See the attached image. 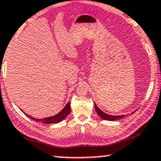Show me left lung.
<instances>
[{
    "label": "left lung",
    "instance_id": "8db88e82",
    "mask_svg": "<svg viewBox=\"0 0 161 161\" xmlns=\"http://www.w3.org/2000/svg\"><path fill=\"white\" fill-rule=\"evenodd\" d=\"M95 105V110L97 111V114H98L99 117H100L102 119H105V120H108V121H115V120H119V119H123V117H127L126 115H117V116H114V115H110L108 114L103 112L101 109H99L97 105H96V103H94ZM135 112V111H134ZM132 112V113H134Z\"/></svg>",
    "mask_w": 161,
    "mask_h": 161
}]
</instances>
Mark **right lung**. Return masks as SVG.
<instances>
[{"label": "right lung", "instance_id": "right-lung-1", "mask_svg": "<svg viewBox=\"0 0 161 161\" xmlns=\"http://www.w3.org/2000/svg\"><path fill=\"white\" fill-rule=\"evenodd\" d=\"M21 111L22 112H24L22 110ZM70 102H68V103L66 104L65 106H64V108H63L59 113H58L57 114L54 116H52V117H45V118H43V119H37V118H34L31 117V116L28 115L27 114L24 112V113L28 117H30V119H32V120H35L36 122H38V123H42L44 124H54V123H60V122L62 121L63 119H65V118L68 117L69 114H70Z\"/></svg>", "mask_w": 161, "mask_h": 161}]
</instances>
